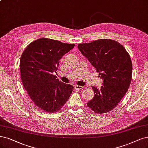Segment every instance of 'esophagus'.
<instances>
[{
	"label": "esophagus",
	"mask_w": 148,
	"mask_h": 148,
	"mask_svg": "<svg viewBox=\"0 0 148 148\" xmlns=\"http://www.w3.org/2000/svg\"><path fill=\"white\" fill-rule=\"evenodd\" d=\"M84 88V86H80V85H75L74 86V88L75 90H82Z\"/></svg>",
	"instance_id": "esophagus-1"
}]
</instances>
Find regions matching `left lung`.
<instances>
[{
    "mask_svg": "<svg viewBox=\"0 0 148 148\" xmlns=\"http://www.w3.org/2000/svg\"><path fill=\"white\" fill-rule=\"evenodd\" d=\"M78 48L103 79L101 88L92 86L95 97L87 106L96 113L111 111L126 93L132 80L129 53L119 42L110 39L79 44Z\"/></svg>",
    "mask_w": 148,
    "mask_h": 148,
    "instance_id": "left-lung-1",
    "label": "left lung"
}]
</instances>
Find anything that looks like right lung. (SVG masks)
I'll list each match as a JSON object with an SVG mask.
<instances>
[{
    "label": "right lung",
    "mask_w": 148,
    "mask_h": 148,
    "mask_svg": "<svg viewBox=\"0 0 148 148\" xmlns=\"http://www.w3.org/2000/svg\"><path fill=\"white\" fill-rule=\"evenodd\" d=\"M47 38H40L26 47L20 60L21 78L31 100L43 111L56 113L68 100L73 86L62 82L53 75L59 60L74 47Z\"/></svg>",
    "instance_id": "right-lung-1"
}]
</instances>
